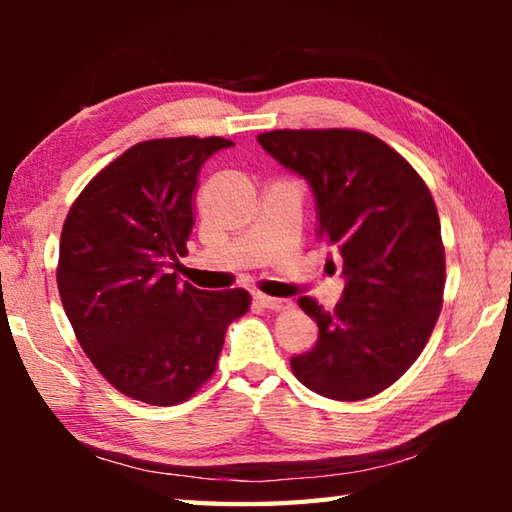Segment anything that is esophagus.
Masks as SVG:
<instances>
[{
  "instance_id": "obj_1",
  "label": "esophagus",
  "mask_w": 512,
  "mask_h": 512,
  "mask_svg": "<svg viewBox=\"0 0 512 512\" xmlns=\"http://www.w3.org/2000/svg\"><path fill=\"white\" fill-rule=\"evenodd\" d=\"M253 300H255V305H259L262 309H271V311L289 309V307H291L289 300H284V298H271V296H264V293H253Z\"/></svg>"
}]
</instances>
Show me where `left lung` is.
I'll list each match as a JSON object with an SVG mask.
<instances>
[{
    "label": "left lung",
    "instance_id": "obj_1",
    "mask_svg": "<svg viewBox=\"0 0 512 512\" xmlns=\"http://www.w3.org/2000/svg\"><path fill=\"white\" fill-rule=\"evenodd\" d=\"M257 142L307 180L316 237L343 259L345 287L332 311L298 298L318 341L291 357L293 375L329 400H366L411 368L443 307L436 205L411 164L368 133L271 131Z\"/></svg>",
    "mask_w": 512,
    "mask_h": 512
}]
</instances>
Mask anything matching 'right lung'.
<instances>
[{"label": "right lung", "instance_id": "1", "mask_svg": "<svg viewBox=\"0 0 512 512\" xmlns=\"http://www.w3.org/2000/svg\"><path fill=\"white\" fill-rule=\"evenodd\" d=\"M223 137L140 142L90 180L69 210L58 293L76 339L119 393L153 406L192 397L212 377L244 289L201 291L169 268L187 253L198 171Z\"/></svg>", "mask_w": 512, "mask_h": 512}]
</instances>
